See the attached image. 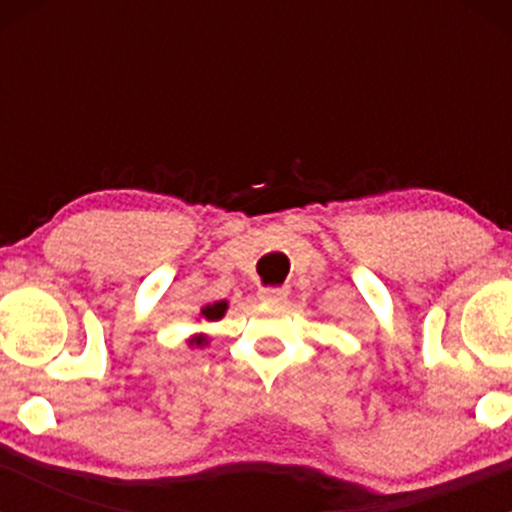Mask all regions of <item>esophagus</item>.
Here are the masks:
<instances>
[{
    "mask_svg": "<svg viewBox=\"0 0 512 512\" xmlns=\"http://www.w3.org/2000/svg\"><path fill=\"white\" fill-rule=\"evenodd\" d=\"M260 299H265V302H282V299L287 297L289 289L287 287H260Z\"/></svg>",
    "mask_w": 512,
    "mask_h": 512,
    "instance_id": "obj_1",
    "label": "esophagus"
}]
</instances>
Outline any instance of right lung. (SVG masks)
<instances>
[{"mask_svg":"<svg viewBox=\"0 0 512 512\" xmlns=\"http://www.w3.org/2000/svg\"><path fill=\"white\" fill-rule=\"evenodd\" d=\"M227 312V302H213V304H205L203 309H200V314H203V319H208V322H218V319H223ZM190 347H205L208 344V337L205 334H195V337L188 339Z\"/></svg>","mask_w":512,"mask_h":512,"instance_id":"right-lung-1","label":"right lung"}]
</instances>
